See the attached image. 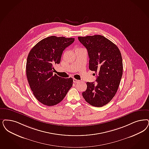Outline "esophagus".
<instances>
[{
    "label": "esophagus",
    "instance_id": "1",
    "mask_svg": "<svg viewBox=\"0 0 149 149\" xmlns=\"http://www.w3.org/2000/svg\"><path fill=\"white\" fill-rule=\"evenodd\" d=\"M73 82H74V83H77V82H79V80H78L76 79H73Z\"/></svg>",
    "mask_w": 149,
    "mask_h": 149
}]
</instances>
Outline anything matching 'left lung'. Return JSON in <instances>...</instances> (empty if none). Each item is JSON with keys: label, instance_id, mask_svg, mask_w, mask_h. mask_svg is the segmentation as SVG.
Returning <instances> with one entry per match:
<instances>
[{"label": "left lung", "instance_id": "1", "mask_svg": "<svg viewBox=\"0 0 149 149\" xmlns=\"http://www.w3.org/2000/svg\"><path fill=\"white\" fill-rule=\"evenodd\" d=\"M88 52L89 69L96 82H87L82 93L85 101L100 107L109 102L118 90L123 74L122 58L118 47L101 35L78 37Z\"/></svg>", "mask_w": 149, "mask_h": 149}]
</instances>
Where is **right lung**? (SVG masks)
<instances>
[{
	"label": "right lung",
	"instance_id": "obj_1",
	"mask_svg": "<svg viewBox=\"0 0 149 149\" xmlns=\"http://www.w3.org/2000/svg\"><path fill=\"white\" fill-rule=\"evenodd\" d=\"M74 40V38L49 36L38 42L29 53L27 80L36 99L46 106L61 102L72 86V77L64 79L53 72V65L60 63L63 52Z\"/></svg>",
	"mask_w": 149,
	"mask_h": 149
}]
</instances>
